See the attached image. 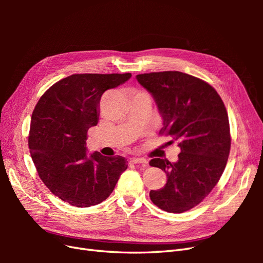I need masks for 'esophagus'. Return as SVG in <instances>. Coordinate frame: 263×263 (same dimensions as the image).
Masks as SVG:
<instances>
[{"label":"esophagus","instance_id":"esophagus-1","mask_svg":"<svg viewBox=\"0 0 263 263\" xmlns=\"http://www.w3.org/2000/svg\"><path fill=\"white\" fill-rule=\"evenodd\" d=\"M130 162L135 163V164L140 163V164H144V165H146L148 163V161L144 158H130Z\"/></svg>","mask_w":263,"mask_h":263}]
</instances>
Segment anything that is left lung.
Listing matches in <instances>:
<instances>
[{"mask_svg": "<svg viewBox=\"0 0 263 263\" xmlns=\"http://www.w3.org/2000/svg\"><path fill=\"white\" fill-rule=\"evenodd\" d=\"M136 79L153 95L162 117L159 134L177 140L181 149L177 162L160 158L149 162L168 179L162 189L150 191V198L165 212L189 211L210 194L225 170L230 150L226 107L213 86L179 71Z\"/></svg>", "mask_w": 263, "mask_h": 263, "instance_id": "obj_1", "label": "left lung"}]
</instances>
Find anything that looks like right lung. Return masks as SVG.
Here are the masks:
<instances>
[{"label":"right lung","mask_w":263,"mask_h":263,"mask_svg":"<svg viewBox=\"0 0 263 263\" xmlns=\"http://www.w3.org/2000/svg\"><path fill=\"white\" fill-rule=\"evenodd\" d=\"M130 73L72 74L54 83L31 115L28 146L39 178L50 192L77 208H90L113 192L127 169L124 157L87 155L86 134L97 126L100 100Z\"/></svg>","instance_id":"obj_1"}]
</instances>
